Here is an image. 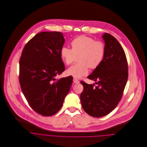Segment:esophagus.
Masks as SVG:
<instances>
[{
	"mask_svg": "<svg viewBox=\"0 0 147 147\" xmlns=\"http://www.w3.org/2000/svg\"><path fill=\"white\" fill-rule=\"evenodd\" d=\"M73 82H74L75 84H78V83H80V81H79L78 79L76 78H73Z\"/></svg>",
	"mask_w": 147,
	"mask_h": 147,
	"instance_id": "esophagus-1",
	"label": "esophagus"
}]
</instances>
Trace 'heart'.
Segmentation results:
<instances>
[{
    "instance_id": "heart-1",
    "label": "heart",
    "mask_w": 147,
    "mask_h": 147,
    "mask_svg": "<svg viewBox=\"0 0 147 147\" xmlns=\"http://www.w3.org/2000/svg\"><path fill=\"white\" fill-rule=\"evenodd\" d=\"M71 50L63 46L60 50L61 59L66 65H70L77 57L78 63L66 70L68 76L80 78L88 73L89 67L94 69L103 62L106 53L105 44L85 36H80L71 42Z\"/></svg>"
}]
</instances>
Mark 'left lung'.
<instances>
[{
	"label": "left lung",
	"mask_w": 147,
	"mask_h": 147,
	"mask_svg": "<svg viewBox=\"0 0 147 147\" xmlns=\"http://www.w3.org/2000/svg\"><path fill=\"white\" fill-rule=\"evenodd\" d=\"M106 53L100 65L88 78L97 84L81 83L84 90L80 95L84 110L89 115L99 118L110 113L120 102L128 78V65L123 49L110 34L105 33Z\"/></svg>",
	"instance_id": "8db88e82"
}]
</instances>
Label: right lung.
<instances>
[{
	"instance_id": "right-lung-1",
	"label": "right lung",
	"mask_w": 147,
	"mask_h": 147,
	"mask_svg": "<svg viewBox=\"0 0 147 147\" xmlns=\"http://www.w3.org/2000/svg\"><path fill=\"white\" fill-rule=\"evenodd\" d=\"M59 32H42L25 45L20 60L19 81L31 108L45 117L52 116L62 108L73 78L56 80L65 67L60 57L65 43Z\"/></svg>"
}]
</instances>
